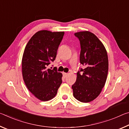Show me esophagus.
<instances>
[{
    "label": "esophagus",
    "instance_id": "34e87169",
    "mask_svg": "<svg viewBox=\"0 0 129 129\" xmlns=\"http://www.w3.org/2000/svg\"><path fill=\"white\" fill-rule=\"evenodd\" d=\"M62 75H63V76H64V78H65L67 76V75H68V73H65V72H63L62 73Z\"/></svg>",
    "mask_w": 129,
    "mask_h": 129
}]
</instances>
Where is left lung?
Returning a JSON list of instances; mask_svg holds the SVG:
<instances>
[{"label": "left lung", "instance_id": "obj_1", "mask_svg": "<svg viewBox=\"0 0 129 129\" xmlns=\"http://www.w3.org/2000/svg\"><path fill=\"white\" fill-rule=\"evenodd\" d=\"M81 45L80 63L85 68L77 73V79L72 88L76 99L89 102L95 99L105 84L108 73V57L102 43L89 31L76 32Z\"/></svg>", "mask_w": 129, "mask_h": 129}]
</instances>
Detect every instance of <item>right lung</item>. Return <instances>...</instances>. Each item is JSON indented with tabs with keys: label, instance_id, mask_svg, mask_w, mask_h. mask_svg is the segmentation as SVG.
<instances>
[{
	"label": "right lung",
	"instance_id": "add662e5",
	"mask_svg": "<svg viewBox=\"0 0 129 129\" xmlns=\"http://www.w3.org/2000/svg\"><path fill=\"white\" fill-rule=\"evenodd\" d=\"M64 32L41 30L26 45L22 58V75L25 85L37 99L47 101L55 97L62 75L47 67L55 60Z\"/></svg>",
	"mask_w": 129,
	"mask_h": 129
}]
</instances>
